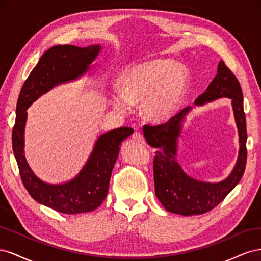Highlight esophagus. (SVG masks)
<instances>
[{
	"mask_svg": "<svg viewBox=\"0 0 261 261\" xmlns=\"http://www.w3.org/2000/svg\"><path fill=\"white\" fill-rule=\"evenodd\" d=\"M133 139L137 141V143H141V144H145L146 143V138L144 137V135L139 132H136L133 134Z\"/></svg>",
	"mask_w": 261,
	"mask_h": 261,
	"instance_id": "esophagus-1",
	"label": "esophagus"
}]
</instances>
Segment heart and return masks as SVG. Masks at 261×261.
Listing matches in <instances>:
<instances>
[{
  "instance_id": "obj_1",
  "label": "heart",
  "mask_w": 261,
  "mask_h": 261,
  "mask_svg": "<svg viewBox=\"0 0 261 261\" xmlns=\"http://www.w3.org/2000/svg\"><path fill=\"white\" fill-rule=\"evenodd\" d=\"M188 83L185 67L171 60H152L133 66L120 76L111 103L118 112H127L128 105L141 103L149 121L163 122L176 111Z\"/></svg>"
}]
</instances>
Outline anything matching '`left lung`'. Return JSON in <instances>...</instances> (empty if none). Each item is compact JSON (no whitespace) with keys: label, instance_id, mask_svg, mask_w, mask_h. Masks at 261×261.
Segmentation results:
<instances>
[{"label":"left lung","instance_id":"8db88e82","mask_svg":"<svg viewBox=\"0 0 261 261\" xmlns=\"http://www.w3.org/2000/svg\"><path fill=\"white\" fill-rule=\"evenodd\" d=\"M232 99L235 121L240 134V155L232 174L220 183H204L187 176L177 163L176 138L180 122L191 108H185L168 122L144 126V135L150 146L156 148L153 159L155 196L169 212L181 216L202 215L222 201L241 180L247 161L246 116L243 107V92L238 78L223 61L207 90L196 99L201 106L218 98Z\"/></svg>","mask_w":261,"mask_h":261}]
</instances>
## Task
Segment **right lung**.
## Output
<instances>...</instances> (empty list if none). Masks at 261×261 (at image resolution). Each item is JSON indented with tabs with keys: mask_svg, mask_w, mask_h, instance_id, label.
<instances>
[{
	"mask_svg": "<svg viewBox=\"0 0 261 261\" xmlns=\"http://www.w3.org/2000/svg\"><path fill=\"white\" fill-rule=\"evenodd\" d=\"M99 51V45H90L88 48L69 44L52 46L42 54L38 64L31 70L22 85L17 101L12 145L22 184L35 200L66 215L92 211L105 200L120 145L132 135L134 129L120 127L101 135L80 174L66 184L49 185L35 176L23 155L26 110L55 85L82 76Z\"/></svg>",
	"mask_w": 261,
	"mask_h": 261,
	"instance_id": "1",
	"label": "right lung"
}]
</instances>
